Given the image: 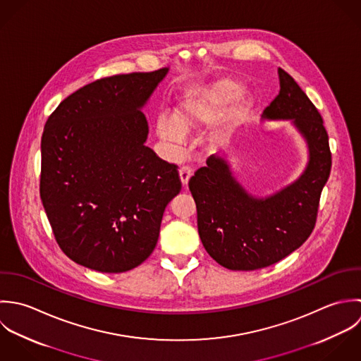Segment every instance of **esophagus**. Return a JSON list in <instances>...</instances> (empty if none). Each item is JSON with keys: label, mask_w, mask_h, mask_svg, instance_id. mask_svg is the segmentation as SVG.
<instances>
[{"label": "esophagus", "mask_w": 361, "mask_h": 361, "mask_svg": "<svg viewBox=\"0 0 361 361\" xmlns=\"http://www.w3.org/2000/svg\"><path fill=\"white\" fill-rule=\"evenodd\" d=\"M191 176H192V169H191V167L183 166V167L180 169V180H181V183H183L184 187H187L188 180L191 178Z\"/></svg>", "instance_id": "1"}]
</instances>
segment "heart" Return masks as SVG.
Returning <instances> with one entry per match:
<instances>
[{
	"instance_id": "heart-1",
	"label": "heart",
	"mask_w": 361,
	"mask_h": 361,
	"mask_svg": "<svg viewBox=\"0 0 361 361\" xmlns=\"http://www.w3.org/2000/svg\"><path fill=\"white\" fill-rule=\"evenodd\" d=\"M241 93V86L233 79H220L202 89L187 92L178 102L174 117L160 116L156 123L157 135L169 144L180 145L184 134L200 133L217 123L227 106ZM252 107L250 99H241L231 109L228 121L237 124Z\"/></svg>"
}]
</instances>
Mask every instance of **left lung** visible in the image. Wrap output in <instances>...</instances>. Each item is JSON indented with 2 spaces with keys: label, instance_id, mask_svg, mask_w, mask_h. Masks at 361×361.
Segmentation results:
<instances>
[{
  "label": "left lung",
  "instance_id": "1",
  "mask_svg": "<svg viewBox=\"0 0 361 361\" xmlns=\"http://www.w3.org/2000/svg\"><path fill=\"white\" fill-rule=\"evenodd\" d=\"M281 92L262 121H290L307 146L302 173L267 197L251 194L235 177L226 153L212 154L188 187L197 204L198 233L207 252L231 271H255L279 262L311 234L319 197L331 173L322 117L297 82L278 70Z\"/></svg>",
  "mask_w": 361,
  "mask_h": 361
}]
</instances>
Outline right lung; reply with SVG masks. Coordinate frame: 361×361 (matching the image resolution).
<instances>
[{"mask_svg": "<svg viewBox=\"0 0 361 361\" xmlns=\"http://www.w3.org/2000/svg\"><path fill=\"white\" fill-rule=\"evenodd\" d=\"M169 68L94 80L63 100L42 137L40 198L60 248L103 274L141 265L156 247L177 166L156 156L142 109Z\"/></svg>", "mask_w": 361, "mask_h": 361, "instance_id": "obj_1", "label": "right lung"}]
</instances>
